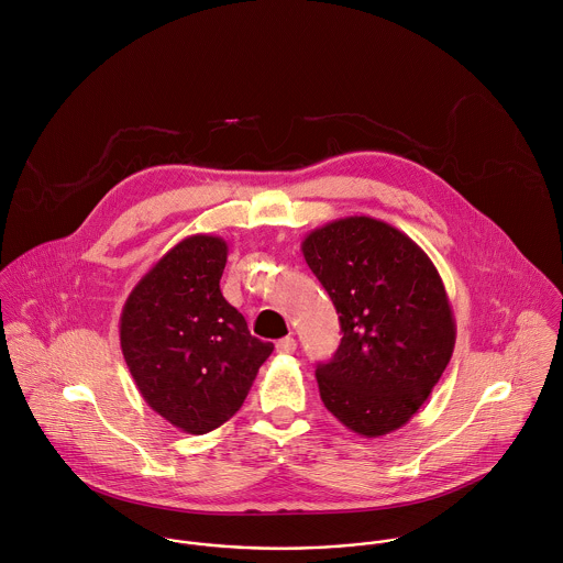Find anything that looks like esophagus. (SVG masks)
<instances>
[{
	"instance_id": "1",
	"label": "esophagus",
	"mask_w": 563,
	"mask_h": 563,
	"mask_svg": "<svg viewBox=\"0 0 563 563\" xmlns=\"http://www.w3.org/2000/svg\"><path fill=\"white\" fill-rule=\"evenodd\" d=\"M275 347H277V352H279V354H286V356H288V354H295V350H297V341H295L292 336H286V339L277 341V345H275Z\"/></svg>"
}]
</instances>
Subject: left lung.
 <instances>
[{
    "label": "left lung",
    "mask_w": 563,
    "mask_h": 563,
    "mask_svg": "<svg viewBox=\"0 0 563 563\" xmlns=\"http://www.w3.org/2000/svg\"><path fill=\"white\" fill-rule=\"evenodd\" d=\"M301 251L343 332L334 358L317 367L325 408L367 439L401 428L454 352L456 325L439 271L417 242L372 216L317 227Z\"/></svg>",
    "instance_id": "obj_1"
}]
</instances>
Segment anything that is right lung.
Instances as JSON below:
<instances>
[{
	"label": "right lung",
	"instance_id": "obj_1",
	"mask_svg": "<svg viewBox=\"0 0 563 563\" xmlns=\"http://www.w3.org/2000/svg\"><path fill=\"white\" fill-rule=\"evenodd\" d=\"M229 246L196 233L175 244L131 290L120 345L146 404L188 434L229 421L273 354L224 301Z\"/></svg>",
	"mask_w": 563,
	"mask_h": 563
}]
</instances>
